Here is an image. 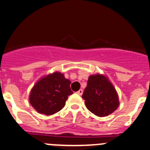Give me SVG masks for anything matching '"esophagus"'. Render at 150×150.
<instances>
[{"mask_svg":"<svg viewBox=\"0 0 150 150\" xmlns=\"http://www.w3.org/2000/svg\"><path fill=\"white\" fill-rule=\"evenodd\" d=\"M77 93H78V94H79V95H82V94H83V90L82 89H80L79 91H77Z\"/></svg>","mask_w":150,"mask_h":150,"instance_id":"1","label":"esophagus"}]
</instances>
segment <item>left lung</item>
<instances>
[{"instance_id":"obj_1","label":"left lung","mask_w":150,"mask_h":150,"mask_svg":"<svg viewBox=\"0 0 150 150\" xmlns=\"http://www.w3.org/2000/svg\"><path fill=\"white\" fill-rule=\"evenodd\" d=\"M82 97L88 110L100 117H107L120 105L117 90L108 77L101 74L88 77Z\"/></svg>"}]
</instances>
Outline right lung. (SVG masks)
Returning a JSON list of instances; mask_svg holds the SVG:
<instances>
[{
    "label": "right lung",
    "mask_w": 150,
    "mask_h": 150,
    "mask_svg": "<svg viewBox=\"0 0 150 150\" xmlns=\"http://www.w3.org/2000/svg\"><path fill=\"white\" fill-rule=\"evenodd\" d=\"M71 81L59 72L43 76L39 80L29 95V102L36 111L47 116L54 114L65 105L68 97L73 94Z\"/></svg>",
    "instance_id": "obj_1"
}]
</instances>
